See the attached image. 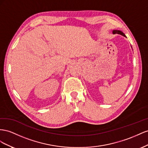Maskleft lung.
<instances>
[{"instance_id":"left-lung-1","label":"left lung","mask_w":148,"mask_h":148,"mask_svg":"<svg viewBox=\"0 0 148 148\" xmlns=\"http://www.w3.org/2000/svg\"><path fill=\"white\" fill-rule=\"evenodd\" d=\"M113 34H120V35H123L124 36H126L124 33L120 31V30H113Z\"/></svg>"}]
</instances>
